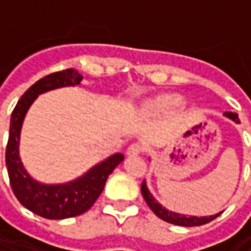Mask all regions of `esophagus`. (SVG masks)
Returning <instances> with one entry per match:
<instances>
[{
	"label": "esophagus",
	"instance_id": "1",
	"mask_svg": "<svg viewBox=\"0 0 251 251\" xmlns=\"http://www.w3.org/2000/svg\"><path fill=\"white\" fill-rule=\"evenodd\" d=\"M142 152H144L142 145H140V144H133V145H130V147L127 148L126 156H127V157H136L138 154H141Z\"/></svg>",
	"mask_w": 251,
	"mask_h": 251
}]
</instances>
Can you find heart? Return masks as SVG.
<instances>
[{
  "mask_svg": "<svg viewBox=\"0 0 251 251\" xmlns=\"http://www.w3.org/2000/svg\"><path fill=\"white\" fill-rule=\"evenodd\" d=\"M184 100L179 95H158L147 100L142 110L148 115H160L181 107Z\"/></svg>",
  "mask_w": 251,
  "mask_h": 251,
  "instance_id": "heart-1",
  "label": "heart"
}]
</instances>
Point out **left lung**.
<instances>
[{
    "label": "left lung",
    "mask_w": 251,
    "mask_h": 251,
    "mask_svg": "<svg viewBox=\"0 0 251 251\" xmlns=\"http://www.w3.org/2000/svg\"><path fill=\"white\" fill-rule=\"evenodd\" d=\"M226 117H228L230 120L235 121L237 124H239V120H238V115L235 113H231V111H226L225 113ZM141 192L144 199L148 203V205L151 207V210L156 214V215L163 219V221L168 222V223H172V225H176V226H184V227H192V226H201V225H205V223H210L211 221H214L215 218L221 215L222 212L216 214V215H210V216H201V218H198V216H187L181 215V214H176V212H172V211L167 210L165 207L158 203L157 200L154 199L152 196V194L149 192V189L147 187V183L142 181L141 184Z\"/></svg>",
    "instance_id": "obj_1"
}]
</instances>
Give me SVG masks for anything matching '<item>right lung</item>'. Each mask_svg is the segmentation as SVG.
I'll list each match as a JSON object with an SVG mask.
<instances>
[{"label":"right lung","mask_w":251,"mask_h":251,"mask_svg":"<svg viewBox=\"0 0 251 251\" xmlns=\"http://www.w3.org/2000/svg\"><path fill=\"white\" fill-rule=\"evenodd\" d=\"M82 79V75L72 68L41 77L25 91L10 117L5 161L13 194L25 208L47 219H66L84 214L102 194L109 175L124 161V154L115 153L66 184H43L32 179L25 171L19 153L20 133L30 104L40 94L55 88L77 86Z\"/></svg>","instance_id":"add662e5"}]
</instances>
